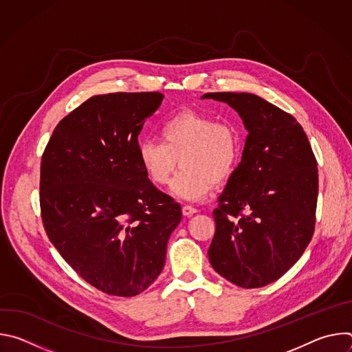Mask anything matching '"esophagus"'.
<instances>
[{
  "label": "esophagus",
  "mask_w": 352,
  "mask_h": 352,
  "mask_svg": "<svg viewBox=\"0 0 352 352\" xmlns=\"http://www.w3.org/2000/svg\"><path fill=\"white\" fill-rule=\"evenodd\" d=\"M196 212H197V210H196V208H193V206H189V205L182 206V214L186 216V217H190V216L195 214Z\"/></svg>",
  "instance_id": "esophagus-1"
}]
</instances>
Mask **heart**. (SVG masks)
I'll list each match as a JSON object with an SVG mask.
<instances>
[{
	"mask_svg": "<svg viewBox=\"0 0 352 352\" xmlns=\"http://www.w3.org/2000/svg\"><path fill=\"white\" fill-rule=\"evenodd\" d=\"M160 136L163 142L152 138L139 142L140 167L150 182L166 186L181 164L173 192L182 199L206 196L214 184H226L236 171L242 142L239 128L231 121L182 110L162 124Z\"/></svg>",
	"mask_w": 352,
	"mask_h": 352,
	"instance_id": "b5f03b06",
	"label": "heart"
}]
</instances>
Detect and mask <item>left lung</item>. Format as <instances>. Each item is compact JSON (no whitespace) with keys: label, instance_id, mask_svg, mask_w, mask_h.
I'll use <instances>...</instances> for the list:
<instances>
[{"label":"left lung","instance_id":"obj_1","mask_svg":"<svg viewBox=\"0 0 352 352\" xmlns=\"http://www.w3.org/2000/svg\"><path fill=\"white\" fill-rule=\"evenodd\" d=\"M204 97L230 104L248 129L242 160L213 212L209 261L238 287H265L294 266L314 236L318 162L300 124L262 97Z\"/></svg>","mask_w":352,"mask_h":352}]
</instances>
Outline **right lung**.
<instances>
[{
	"label": "right lung",
	"mask_w": 352,
	"mask_h": 352,
	"mask_svg": "<svg viewBox=\"0 0 352 352\" xmlns=\"http://www.w3.org/2000/svg\"><path fill=\"white\" fill-rule=\"evenodd\" d=\"M163 97L93 96L60 121L41 156L45 234L86 283L109 295L135 296L155 283L182 217L138 159V136Z\"/></svg>",
	"instance_id": "add662e5"
}]
</instances>
